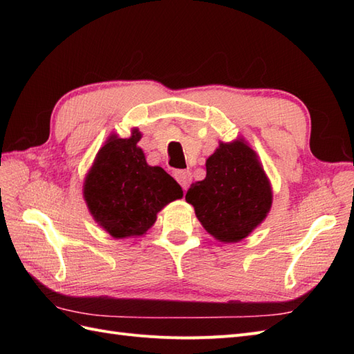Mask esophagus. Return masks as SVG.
Segmentation results:
<instances>
[{
    "mask_svg": "<svg viewBox=\"0 0 354 354\" xmlns=\"http://www.w3.org/2000/svg\"><path fill=\"white\" fill-rule=\"evenodd\" d=\"M174 178L178 181V185L183 187V190H186L192 181V173L186 169H177L174 171Z\"/></svg>",
    "mask_w": 354,
    "mask_h": 354,
    "instance_id": "esophagus-1",
    "label": "esophagus"
}]
</instances>
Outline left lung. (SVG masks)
Instances as JSON below:
<instances>
[{"label":"left lung","instance_id":"left-lung-1","mask_svg":"<svg viewBox=\"0 0 354 354\" xmlns=\"http://www.w3.org/2000/svg\"><path fill=\"white\" fill-rule=\"evenodd\" d=\"M186 201L214 238L239 242L266 218L272 189L255 152L238 140L220 143L207 159L205 180L192 185Z\"/></svg>","mask_w":354,"mask_h":354}]
</instances>
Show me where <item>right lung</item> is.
Segmentation results:
<instances>
[{"label":"right lung","instance_id":"1","mask_svg":"<svg viewBox=\"0 0 354 354\" xmlns=\"http://www.w3.org/2000/svg\"><path fill=\"white\" fill-rule=\"evenodd\" d=\"M140 133L130 138L112 136L85 178L84 198L90 212L113 238L140 236L156 220L158 211L183 196L177 181L160 167H149Z\"/></svg>","mask_w":354,"mask_h":354}]
</instances>
